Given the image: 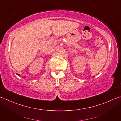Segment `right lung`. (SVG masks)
I'll use <instances>...</instances> for the list:
<instances>
[{
	"instance_id": "obj_1",
	"label": "right lung",
	"mask_w": 121,
	"mask_h": 121,
	"mask_svg": "<svg viewBox=\"0 0 121 121\" xmlns=\"http://www.w3.org/2000/svg\"><path fill=\"white\" fill-rule=\"evenodd\" d=\"M17 75H19H19H19V74H17Z\"/></svg>"
}]
</instances>
